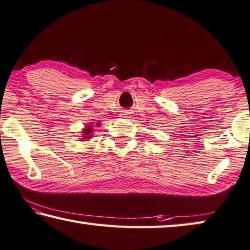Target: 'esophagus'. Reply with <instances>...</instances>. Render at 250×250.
Instances as JSON below:
<instances>
[{
    "label": "esophagus",
    "mask_w": 250,
    "mask_h": 250,
    "mask_svg": "<svg viewBox=\"0 0 250 250\" xmlns=\"http://www.w3.org/2000/svg\"><path fill=\"white\" fill-rule=\"evenodd\" d=\"M124 115H126V113H124Z\"/></svg>",
    "instance_id": "1"
}]
</instances>
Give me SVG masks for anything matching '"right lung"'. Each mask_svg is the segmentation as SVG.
<instances>
[{"mask_svg": "<svg viewBox=\"0 0 250 250\" xmlns=\"http://www.w3.org/2000/svg\"><path fill=\"white\" fill-rule=\"evenodd\" d=\"M93 126L94 125H87L86 126V128L84 129V131H83V139L82 140H88V139H90V137H92V131H93Z\"/></svg>", "mask_w": 250, "mask_h": 250, "instance_id": "obj_1", "label": "right lung"}]
</instances>
